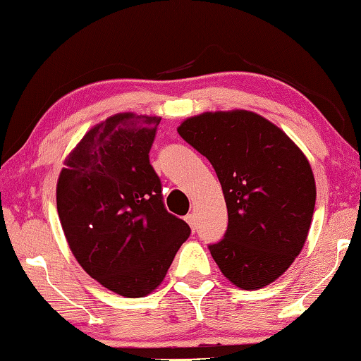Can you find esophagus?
<instances>
[{
  "mask_svg": "<svg viewBox=\"0 0 361 361\" xmlns=\"http://www.w3.org/2000/svg\"><path fill=\"white\" fill-rule=\"evenodd\" d=\"M185 221L193 227V224H195V216H193L192 213H188V214L185 216Z\"/></svg>",
  "mask_w": 361,
  "mask_h": 361,
  "instance_id": "esophagus-1",
  "label": "esophagus"
}]
</instances>
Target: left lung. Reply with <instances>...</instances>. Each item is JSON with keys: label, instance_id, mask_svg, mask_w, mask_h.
Wrapping results in <instances>:
<instances>
[{"label": "left lung", "instance_id": "left-lung-1", "mask_svg": "<svg viewBox=\"0 0 361 361\" xmlns=\"http://www.w3.org/2000/svg\"><path fill=\"white\" fill-rule=\"evenodd\" d=\"M177 132L208 158L223 187L227 229L208 245L216 264L240 289L271 284L302 252L312 224L316 185L308 159L250 111L200 114Z\"/></svg>", "mask_w": 361, "mask_h": 361}]
</instances>
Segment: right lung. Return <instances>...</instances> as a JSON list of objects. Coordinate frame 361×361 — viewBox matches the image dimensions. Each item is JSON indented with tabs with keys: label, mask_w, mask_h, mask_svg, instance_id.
<instances>
[{
	"label": "right lung",
	"mask_w": 361,
	"mask_h": 361,
	"mask_svg": "<svg viewBox=\"0 0 361 361\" xmlns=\"http://www.w3.org/2000/svg\"><path fill=\"white\" fill-rule=\"evenodd\" d=\"M159 121L111 116L87 132L58 180V214L77 262L129 298L161 284L190 235L185 221L166 209L161 179L149 164Z\"/></svg>",
	"instance_id": "right-lung-1"
}]
</instances>
